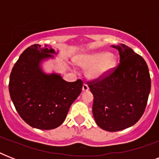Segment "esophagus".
<instances>
[{"label":"esophagus","instance_id":"esophagus-1","mask_svg":"<svg viewBox=\"0 0 159 159\" xmlns=\"http://www.w3.org/2000/svg\"><path fill=\"white\" fill-rule=\"evenodd\" d=\"M82 91H83V92H87V91H89V87H88L87 84H83V86H82Z\"/></svg>","mask_w":159,"mask_h":159}]
</instances>
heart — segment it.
<instances>
[{
	"label": "heart",
	"instance_id": "obj_1",
	"mask_svg": "<svg viewBox=\"0 0 159 159\" xmlns=\"http://www.w3.org/2000/svg\"><path fill=\"white\" fill-rule=\"evenodd\" d=\"M78 67L87 68L86 76L91 81H100L113 72L117 65L115 54L106 51L82 53L73 58Z\"/></svg>",
	"mask_w": 159,
	"mask_h": 159
}]
</instances>
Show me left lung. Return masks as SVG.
I'll return each instance as SVG.
<instances>
[{
	"instance_id": "left-lung-1",
	"label": "left lung",
	"mask_w": 159,
	"mask_h": 159,
	"mask_svg": "<svg viewBox=\"0 0 159 159\" xmlns=\"http://www.w3.org/2000/svg\"><path fill=\"white\" fill-rule=\"evenodd\" d=\"M120 53V64L104 79L89 84L94 101L92 113L100 128L110 132L134 125L143 116L151 80L143 57L125 44L112 45Z\"/></svg>"
}]
</instances>
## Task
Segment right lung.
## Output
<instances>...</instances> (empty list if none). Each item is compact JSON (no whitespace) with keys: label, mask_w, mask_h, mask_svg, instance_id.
Here are the masks:
<instances>
[{"label":"right lung","mask_w":159,"mask_h":159,"mask_svg":"<svg viewBox=\"0 0 159 159\" xmlns=\"http://www.w3.org/2000/svg\"><path fill=\"white\" fill-rule=\"evenodd\" d=\"M57 53L51 46L33 44L21 53L11 71V98L21 118L33 128L53 129L61 125L82 92L81 80L67 82L60 73L43 71V62Z\"/></svg>","instance_id":"1"}]
</instances>
